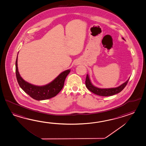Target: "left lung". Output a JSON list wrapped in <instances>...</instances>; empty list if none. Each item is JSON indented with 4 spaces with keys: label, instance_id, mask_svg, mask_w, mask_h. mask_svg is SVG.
<instances>
[{
    "label": "left lung",
    "instance_id": "1",
    "mask_svg": "<svg viewBox=\"0 0 146 146\" xmlns=\"http://www.w3.org/2000/svg\"><path fill=\"white\" fill-rule=\"evenodd\" d=\"M123 39L125 40L123 38ZM129 78L127 81L121 85L115 88H101L95 86L91 82V80L89 77L88 74L86 75V81H85V85L88 90L97 95H100L102 96H112L115 94H117L123 90L125 86H126Z\"/></svg>",
    "mask_w": 146,
    "mask_h": 146
}]
</instances>
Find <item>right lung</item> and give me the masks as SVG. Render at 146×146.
<instances>
[{"instance_id":"1","label":"right lung","mask_w":146,"mask_h":146,"mask_svg":"<svg viewBox=\"0 0 146 146\" xmlns=\"http://www.w3.org/2000/svg\"><path fill=\"white\" fill-rule=\"evenodd\" d=\"M17 62L18 55L16 61V74L20 87L30 97L37 101L48 100L55 96L61 91L64 86L65 78L70 72V70H66L62 72L49 84L43 86H36L26 82L21 77L18 71Z\"/></svg>"}]
</instances>
